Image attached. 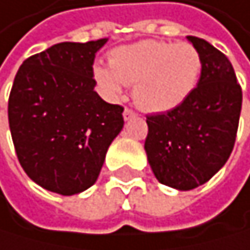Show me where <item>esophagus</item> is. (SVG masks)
<instances>
[{"mask_svg": "<svg viewBox=\"0 0 250 250\" xmlns=\"http://www.w3.org/2000/svg\"><path fill=\"white\" fill-rule=\"evenodd\" d=\"M136 116H137L136 111H132V110H129V108H125V110H124V119H125V121H129V119H132V118H136Z\"/></svg>", "mask_w": 250, "mask_h": 250, "instance_id": "1", "label": "esophagus"}]
</instances>
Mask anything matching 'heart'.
<instances>
[{
	"instance_id": "1",
	"label": "heart",
	"mask_w": 250,
	"mask_h": 250,
	"mask_svg": "<svg viewBox=\"0 0 250 250\" xmlns=\"http://www.w3.org/2000/svg\"><path fill=\"white\" fill-rule=\"evenodd\" d=\"M202 57L190 43L140 41L114 48L110 67L96 66L95 78L108 98L131 85L136 104L149 113H166L181 105L196 89Z\"/></svg>"
}]
</instances>
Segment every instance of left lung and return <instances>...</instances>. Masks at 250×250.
Wrapping results in <instances>:
<instances>
[{
    "instance_id": "8db88e82",
    "label": "left lung",
    "mask_w": 250,
    "mask_h": 250,
    "mask_svg": "<svg viewBox=\"0 0 250 250\" xmlns=\"http://www.w3.org/2000/svg\"><path fill=\"white\" fill-rule=\"evenodd\" d=\"M187 39L202 57L196 89L179 107L146 116L149 166L161 184L176 190L205 184L228 161L243 99L228 57L204 39Z\"/></svg>"
}]
</instances>
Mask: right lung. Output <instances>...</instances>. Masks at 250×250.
I'll use <instances>...</instances> for the list:
<instances>
[{
    "label": "right lung",
    "instance_id": "add662e5",
    "mask_svg": "<svg viewBox=\"0 0 250 250\" xmlns=\"http://www.w3.org/2000/svg\"><path fill=\"white\" fill-rule=\"evenodd\" d=\"M107 43L62 42L21 64L9 98V126L22 169L41 187L71 196L92 187L124 107L95 92L93 62Z\"/></svg>",
    "mask_w": 250,
    "mask_h": 250
}]
</instances>
